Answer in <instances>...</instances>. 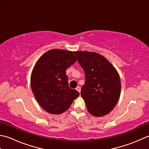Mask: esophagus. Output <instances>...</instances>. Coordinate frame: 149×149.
<instances>
[{"mask_svg": "<svg viewBox=\"0 0 149 149\" xmlns=\"http://www.w3.org/2000/svg\"><path fill=\"white\" fill-rule=\"evenodd\" d=\"M76 90H77V91L80 93V92H81V87L80 86H77V88H76Z\"/></svg>", "mask_w": 149, "mask_h": 149, "instance_id": "34e87169", "label": "esophagus"}]
</instances>
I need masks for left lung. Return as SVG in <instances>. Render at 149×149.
Returning a JSON list of instances; mask_svg holds the SVG:
<instances>
[{"instance_id": "obj_1", "label": "left lung", "mask_w": 149, "mask_h": 149, "mask_svg": "<svg viewBox=\"0 0 149 149\" xmlns=\"http://www.w3.org/2000/svg\"><path fill=\"white\" fill-rule=\"evenodd\" d=\"M85 74L81 95L88 112L96 117L104 116L116 105L120 96L121 81L111 63L95 52H75Z\"/></svg>"}]
</instances>
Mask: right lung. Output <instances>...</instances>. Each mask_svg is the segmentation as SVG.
Masks as SVG:
<instances>
[{
	"label": "right lung",
	"mask_w": 149,
	"mask_h": 149,
	"mask_svg": "<svg viewBox=\"0 0 149 149\" xmlns=\"http://www.w3.org/2000/svg\"><path fill=\"white\" fill-rule=\"evenodd\" d=\"M75 61L74 53L54 49L44 54L31 75V87L35 97L46 112L60 114L69 109L79 95L69 87L66 70Z\"/></svg>",
	"instance_id": "add662e5"
}]
</instances>
